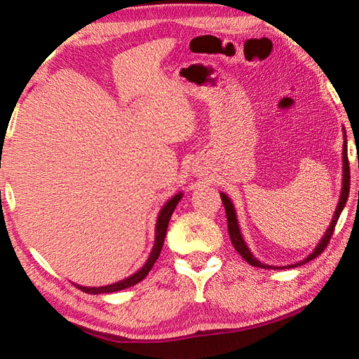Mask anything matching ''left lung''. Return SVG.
<instances>
[{"label":"left lung","instance_id":"8db88e82","mask_svg":"<svg viewBox=\"0 0 359 359\" xmlns=\"http://www.w3.org/2000/svg\"><path fill=\"white\" fill-rule=\"evenodd\" d=\"M344 131V147H342V188H340V196H339V203L336 205V210H334V215L331 218V223L330 226H327L326 233L323 234V238L320 239L318 245L313 248V252L311 255H307L306 258L297 261L294 264H288V266H269V264H264L261 263L258 258H255V255L250 252V248L247 247L244 238H242V233H241V228H239V222H238V215H236V209H234V204L231 201L228 194H224L223 191L220 193L222 196V201L224 205V210H226V218H228V233H229V238L231 242H233V245L238 253L241 255L242 258H244L248 264H252L255 267H263V269H267V267H272V269H290V267H297L301 264H306L309 261L317 258L318 255L325 250L327 242H330L331 236L334 233V228H336L337 220L340 217V212L344 210L345 208V203H347L348 199V191H350V166H348V154H347V135H345V130Z\"/></svg>","mask_w":359,"mask_h":359}]
</instances>
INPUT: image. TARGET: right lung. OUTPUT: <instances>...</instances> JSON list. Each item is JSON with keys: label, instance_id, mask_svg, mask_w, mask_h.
I'll list each match as a JSON object with an SVG mask.
<instances>
[{"label": "right lung", "instance_id": "add662e5", "mask_svg": "<svg viewBox=\"0 0 359 359\" xmlns=\"http://www.w3.org/2000/svg\"><path fill=\"white\" fill-rule=\"evenodd\" d=\"M182 196H184V193L179 191L177 194H174L171 199H168L166 204L163 205L160 214H158L156 218V224H155V242H154V247H151V252L149 255L147 261H145V264L141 267V269H137L135 274H131L130 277L123 278V280L120 282H115L111 285H104V287H82V285H77L74 283L77 288H81V291L83 293H88V294H102V293H114V291H120V290H125V288H130L133 285H136L145 278V276L149 274L151 267H154L155 261L158 259L161 253V248H163V242H165V236H166V229H168V224L169 220H171V215L174 209L177 208V204L180 203Z\"/></svg>", "mask_w": 359, "mask_h": 359}]
</instances>
